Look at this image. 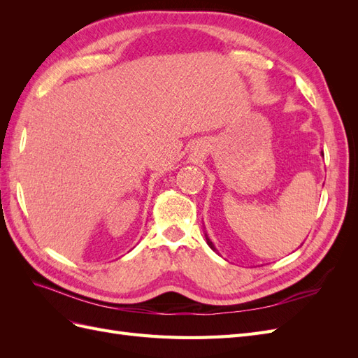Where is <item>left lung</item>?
I'll use <instances>...</instances> for the list:
<instances>
[{
	"instance_id": "left-lung-1",
	"label": "left lung",
	"mask_w": 358,
	"mask_h": 358,
	"mask_svg": "<svg viewBox=\"0 0 358 358\" xmlns=\"http://www.w3.org/2000/svg\"><path fill=\"white\" fill-rule=\"evenodd\" d=\"M204 236H206V242H208V245H209V246H210V248L213 249V251L216 252V248L213 246V243H212V241H210V239H209V237H208V234H204Z\"/></svg>"
}]
</instances>
